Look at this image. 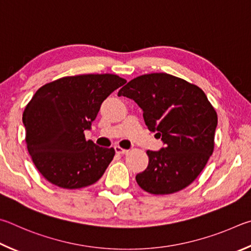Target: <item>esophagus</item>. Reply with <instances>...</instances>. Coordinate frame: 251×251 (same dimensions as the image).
Listing matches in <instances>:
<instances>
[{
    "label": "esophagus",
    "instance_id": "34e87169",
    "mask_svg": "<svg viewBox=\"0 0 251 251\" xmlns=\"http://www.w3.org/2000/svg\"><path fill=\"white\" fill-rule=\"evenodd\" d=\"M114 150H116L118 154H126V153L128 152V150H126V149H122L121 147H119V146L114 147Z\"/></svg>",
    "mask_w": 251,
    "mask_h": 251
}]
</instances>
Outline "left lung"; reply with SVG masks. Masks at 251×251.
Wrapping results in <instances>:
<instances>
[{
	"label": "left lung",
	"instance_id": "left-lung-1",
	"mask_svg": "<svg viewBox=\"0 0 251 251\" xmlns=\"http://www.w3.org/2000/svg\"><path fill=\"white\" fill-rule=\"evenodd\" d=\"M118 96L133 99L143 110L148 129L164 142L147 151L148 168L135 179L150 194H173L195 181L214 151L217 113L196 85L165 73L139 76Z\"/></svg>",
	"mask_w": 251,
	"mask_h": 251
}]
</instances>
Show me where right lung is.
Masks as SVG:
<instances>
[{"label": "right lung", "instance_id": "right-lung-1", "mask_svg": "<svg viewBox=\"0 0 251 251\" xmlns=\"http://www.w3.org/2000/svg\"><path fill=\"white\" fill-rule=\"evenodd\" d=\"M126 79L88 74L57 79L39 88L23 112L25 141L33 163L54 185L75 190L102 176L114 154L86 140L103 100Z\"/></svg>", "mask_w": 251, "mask_h": 251}]
</instances>
